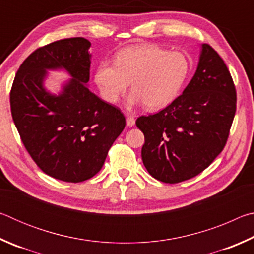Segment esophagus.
Here are the masks:
<instances>
[{"label":"esophagus","mask_w":254,"mask_h":254,"mask_svg":"<svg viewBox=\"0 0 254 254\" xmlns=\"http://www.w3.org/2000/svg\"><path fill=\"white\" fill-rule=\"evenodd\" d=\"M135 124V119L133 117H127V127H133Z\"/></svg>","instance_id":"34e87169"}]
</instances>
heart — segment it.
<instances>
[{"instance_id":"heart-1","label":"heart","mask_w":254,"mask_h":254,"mask_svg":"<svg viewBox=\"0 0 254 254\" xmlns=\"http://www.w3.org/2000/svg\"><path fill=\"white\" fill-rule=\"evenodd\" d=\"M190 63L186 55L156 46H132L120 51L115 64L101 63L95 83L104 100L114 103L131 83V104L144 103L149 110L171 104L182 92Z\"/></svg>"}]
</instances>
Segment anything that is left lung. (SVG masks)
<instances>
[{
  "mask_svg": "<svg viewBox=\"0 0 254 254\" xmlns=\"http://www.w3.org/2000/svg\"><path fill=\"white\" fill-rule=\"evenodd\" d=\"M236 111V92L220 55L201 45L195 75L166 109L136 120L142 161L153 178L177 184L205 170L224 149Z\"/></svg>",
  "mask_w": 254,
  "mask_h": 254,
  "instance_id": "left-lung-1",
  "label": "left lung"
}]
</instances>
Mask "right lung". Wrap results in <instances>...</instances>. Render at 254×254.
I'll use <instances>...</instances> for the list:
<instances>
[{"label":"right lung","instance_id":"1","mask_svg":"<svg viewBox=\"0 0 254 254\" xmlns=\"http://www.w3.org/2000/svg\"><path fill=\"white\" fill-rule=\"evenodd\" d=\"M91 42L68 38L38 48L20 66L12 85V118L25 149L45 174L67 183L95 176L126 127L118 107L89 91ZM72 78L58 96L43 81L47 70Z\"/></svg>","mask_w":254,"mask_h":254}]
</instances>
